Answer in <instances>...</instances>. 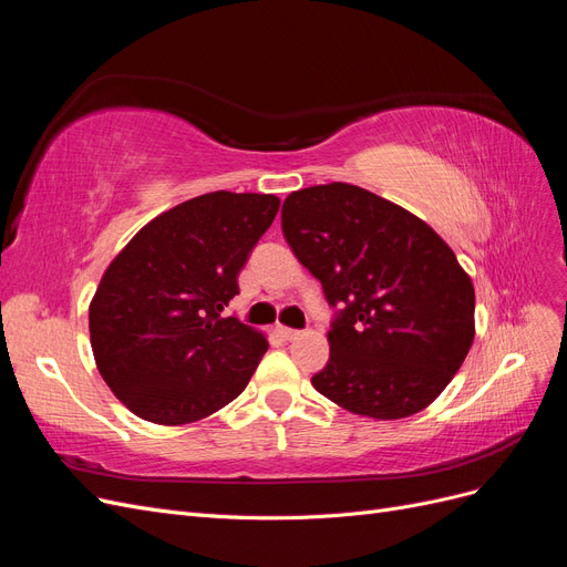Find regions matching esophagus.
<instances>
[{"instance_id": "1", "label": "esophagus", "mask_w": 567, "mask_h": 567, "mask_svg": "<svg viewBox=\"0 0 567 567\" xmlns=\"http://www.w3.org/2000/svg\"><path fill=\"white\" fill-rule=\"evenodd\" d=\"M277 333L284 338V340H296L298 336H300V331H296V329H288V326H277Z\"/></svg>"}]
</instances>
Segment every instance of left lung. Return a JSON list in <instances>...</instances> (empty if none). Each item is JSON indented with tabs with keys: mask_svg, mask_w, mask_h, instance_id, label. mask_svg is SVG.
Masks as SVG:
<instances>
[{
	"mask_svg": "<svg viewBox=\"0 0 567 567\" xmlns=\"http://www.w3.org/2000/svg\"><path fill=\"white\" fill-rule=\"evenodd\" d=\"M281 229L340 307L317 392L379 421L431 404L475 338V290L454 250L398 203L342 182L290 194Z\"/></svg>",
	"mask_w": 567,
	"mask_h": 567,
	"instance_id": "1",
	"label": "left lung"
}]
</instances>
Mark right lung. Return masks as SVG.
<instances>
[{
    "mask_svg": "<svg viewBox=\"0 0 567 567\" xmlns=\"http://www.w3.org/2000/svg\"><path fill=\"white\" fill-rule=\"evenodd\" d=\"M279 203L203 194L151 219L115 255L90 302V340L101 379L132 414L184 425L244 392L269 342L225 310Z\"/></svg>",
    "mask_w": 567,
    "mask_h": 567,
    "instance_id": "1",
    "label": "right lung"
}]
</instances>
